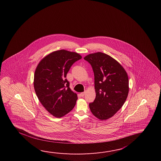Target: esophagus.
<instances>
[{"label":"esophagus","instance_id":"1","mask_svg":"<svg viewBox=\"0 0 161 161\" xmlns=\"http://www.w3.org/2000/svg\"><path fill=\"white\" fill-rule=\"evenodd\" d=\"M85 92H81V93L80 94V95L81 97H83V96H85Z\"/></svg>","mask_w":161,"mask_h":161}]
</instances>
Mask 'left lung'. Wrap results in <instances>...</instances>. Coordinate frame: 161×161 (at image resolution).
<instances>
[{
    "mask_svg": "<svg viewBox=\"0 0 161 161\" xmlns=\"http://www.w3.org/2000/svg\"><path fill=\"white\" fill-rule=\"evenodd\" d=\"M84 59L92 66L96 97L89 108L100 120L113 116L126 101L129 92L127 72L119 62L101 52L90 53Z\"/></svg>",
    "mask_w": 161,
    "mask_h": 161,
    "instance_id": "left-lung-1",
    "label": "left lung"
}]
</instances>
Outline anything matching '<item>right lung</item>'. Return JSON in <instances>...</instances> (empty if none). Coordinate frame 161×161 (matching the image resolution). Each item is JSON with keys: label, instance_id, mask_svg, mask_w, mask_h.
<instances>
[{"label": "right lung", "instance_id": "1", "mask_svg": "<svg viewBox=\"0 0 161 161\" xmlns=\"http://www.w3.org/2000/svg\"><path fill=\"white\" fill-rule=\"evenodd\" d=\"M82 58L75 52L53 51L39 62L35 70L34 88L42 106L52 116L60 118L72 110L78 99L65 79L71 65Z\"/></svg>", "mask_w": 161, "mask_h": 161}]
</instances>
